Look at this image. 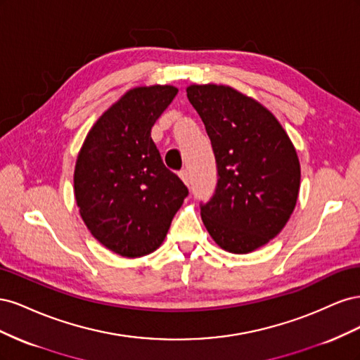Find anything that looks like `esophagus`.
<instances>
[{
    "label": "esophagus",
    "instance_id": "obj_1",
    "mask_svg": "<svg viewBox=\"0 0 360 360\" xmlns=\"http://www.w3.org/2000/svg\"><path fill=\"white\" fill-rule=\"evenodd\" d=\"M179 177L183 180V183L186 184V186H189V172H188V169H181L179 172Z\"/></svg>",
    "mask_w": 360,
    "mask_h": 360
}]
</instances>
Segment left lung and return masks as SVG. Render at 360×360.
Here are the masks:
<instances>
[{
  "instance_id": "obj_1",
  "label": "left lung",
  "mask_w": 360,
  "mask_h": 360,
  "mask_svg": "<svg viewBox=\"0 0 360 360\" xmlns=\"http://www.w3.org/2000/svg\"><path fill=\"white\" fill-rule=\"evenodd\" d=\"M186 93L212 141L219 176L201 219L217 246L252 252L282 231L296 207V148L266 106L233 86L192 84Z\"/></svg>"
}]
</instances>
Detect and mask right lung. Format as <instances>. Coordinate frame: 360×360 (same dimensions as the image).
<instances>
[{"instance_id": "add662e5", "label": "right lung", "mask_w": 360, "mask_h": 360, "mask_svg": "<svg viewBox=\"0 0 360 360\" xmlns=\"http://www.w3.org/2000/svg\"><path fill=\"white\" fill-rule=\"evenodd\" d=\"M177 91L159 84L126 91L97 118L76 159L73 189L84 224L126 258L162 245L189 193L151 139V127Z\"/></svg>"}]
</instances>
